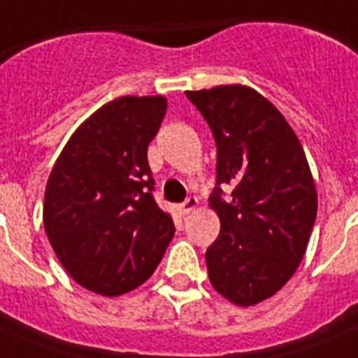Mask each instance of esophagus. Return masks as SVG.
Masks as SVG:
<instances>
[{
  "label": "esophagus",
  "mask_w": 358,
  "mask_h": 358,
  "mask_svg": "<svg viewBox=\"0 0 358 358\" xmlns=\"http://www.w3.org/2000/svg\"><path fill=\"white\" fill-rule=\"evenodd\" d=\"M196 208H199V199H196V196H189L184 204H180V213H184L185 215V213L195 212Z\"/></svg>",
  "instance_id": "obj_1"
}]
</instances>
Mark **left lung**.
Masks as SVG:
<instances>
[{"label":"left lung","mask_w":358,"mask_h":358,"mask_svg":"<svg viewBox=\"0 0 358 358\" xmlns=\"http://www.w3.org/2000/svg\"><path fill=\"white\" fill-rule=\"evenodd\" d=\"M217 145L210 208L221 232L206 250L210 282L224 299L252 306L288 282L306 252L317 191L301 141L282 113L252 87L185 91ZM221 183L235 187L220 199Z\"/></svg>","instance_id":"left-lung-1"}]
</instances>
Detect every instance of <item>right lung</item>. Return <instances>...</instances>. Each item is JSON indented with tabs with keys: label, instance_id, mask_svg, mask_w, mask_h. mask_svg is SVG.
<instances>
[{
	"label": "right lung",
	"instance_id": "1",
	"mask_svg": "<svg viewBox=\"0 0 358 358\" xmlns=\"http://www.w3.org/2000/svg\"><path fill=\"white\" fill-rule=\"evenodd\" d=\"M167 113L165 96H120L70 135L44 193V230L70 277L117 297L156 271L174 236L152 196L148 145Z\"/></svg>",
	"mask_w": 358,
	"mask_h": 358
}]
</instances>
